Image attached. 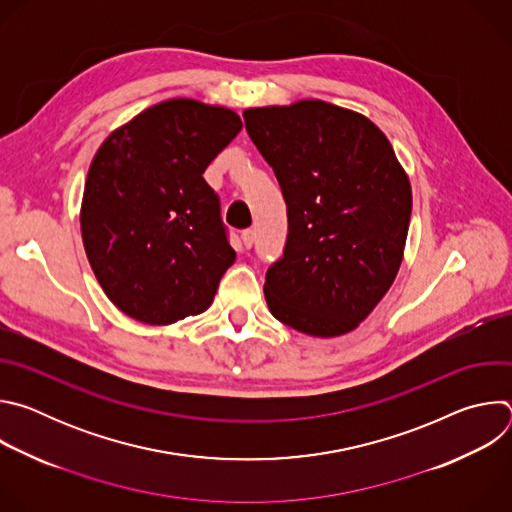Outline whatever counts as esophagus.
<instances>
[{
	"mask_svg": "<svg viewBox=\"0 0 512 512\" xmlns=\"http://www.w3.org/2000/svg\"><path fill=\"white\" fill-rule=\"evenodd\" d=\"M241 239H243V245H245L247 249H251L253 243H255V231H251V229L243 231V233H241Z\"/></svg>",
	"mask_w": 512,
	"mask_h": 512,
	"instance_id": "esophagus-1",
	"label": "esophagus"
}]
</instances>
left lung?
<instances>
[{
	"mask_svg": "<svg viewBox=\"0 0 512 512\" xmlns=\"http://www.w3.org/2000/svg\"><path fill=\"white\" fill-rule=\"evenodd\" d=\"M243 117L287 206L283 257L263 285L269 312L310 336H342L397 277L409 178L387 135L356 111L306 99L245 109Z\"/></svg>",
	"mask_w": 512,
	"mask_h": 512,
	"instance_id": "1",
	"label": "left lung"
}]
</instances>
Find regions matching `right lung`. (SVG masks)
<instances>
[{"label": "right lung", "instance_id": "right-lung-1", "mask_svg": "<svg viewBox=\"0 0 512 512\" xmlns=\"http://www.w3.org/2000/svg\"><path fill=\"white\" fill-rule=\"evenodd\" d=\"M241 127L227 107L170 99L101 143L85 182L81 233L97 281L129 318L168 326L212 304L237 255L202 174Z\"/></svg>", "mask_w": 512, "mask_h": 512}]
</instances>
